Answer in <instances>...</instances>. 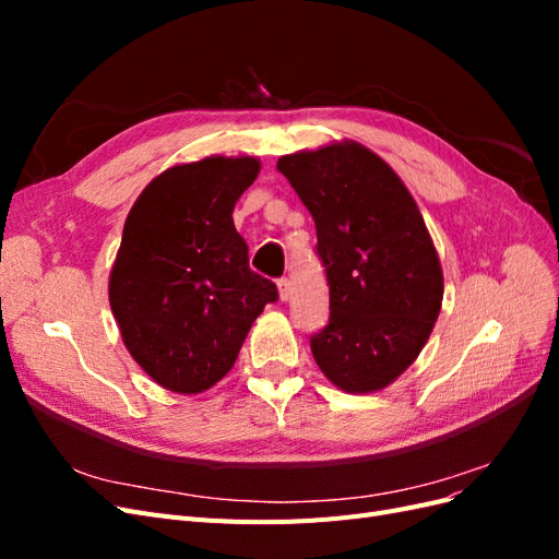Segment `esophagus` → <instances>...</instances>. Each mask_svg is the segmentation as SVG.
I'll list each match as a JSON object with an SVG mask.
<instances>
[{
  "mask_svg": "<svg viewBox=\"0 0 559 559\" xmlns=\"http://www.w3.org/2000/svg\"><path fill=\"white\" fill-rule=\"evenodd\" d=\"M277 292H280V300H289L292 298V284L286 277L277 280Z\"/></svg>",
  "mask_w": 559,
  "mask_h": 559,
  "instance_id": "34e87169",
  "label": "esophagus"
}]
</instances>
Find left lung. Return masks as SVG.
Wrapping results in <instances>:
<instances>
[{"mask_svg": "<svg viewBox=\"0 0 559 559\" xmlns=\"http://www.w3.org/2000/svg\"><path fill=\"white\" fill-rule=\"evenodd\" d=\"M317 226L331 317L310 337L317 366L347 394L392 384L427 345L443 302V270L401 177L359 142L282 156Z\"/></svg>", "mask_w": 559, "mask_h": 559, "instance_id": "8db88e82", "label": "left lung"}]
</instances>
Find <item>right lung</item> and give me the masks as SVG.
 I'll list each match as a JSON object with an SVG mask.
<instances>
[{"mask_svg":"<svg viewBox=\"0 0 559 559\" xmlns=\"http://www.w3.org/2000/svg\"><path fill=\"white\" fill-rule=\"evenodd\" d=\"M261 173L253 156L167 167L134 200L109 275V306L144 373L200 394L233 368L277 286L249 267L233 207Z\"/></svg>","mask_w":559,"mask_h":559,"instance_id":"1","label":"right lung"}]
</instances>
